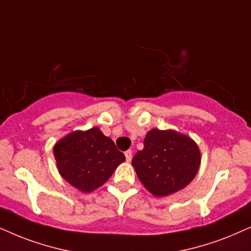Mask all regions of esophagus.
I'll use <instances>...</instances> for the list:
<instances>
[{"label":"esophagus","instance_id":"34e87169","mask_svg":"<svg viewBox=\"0 0 251 251\" xmlns=\"http://www.w3.org/2000/svg\"><path fill=\"white\" fill-rule=\"evenodd\" d=\"M125 157H126V161H127V162H129V161L132 160V151H125Z\"/></svg>","mask_w":251,"mask_h":251}]
</instances>
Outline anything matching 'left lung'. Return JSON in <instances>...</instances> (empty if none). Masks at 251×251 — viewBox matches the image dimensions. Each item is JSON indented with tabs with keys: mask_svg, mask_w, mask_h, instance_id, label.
<instances>
[{
	"mask_svg": "<svg viewBox=\"0 0 251 251\" xmlns=\"http://www.w3.org/2000/svg\"><path fill=\"white\" fill-rule=\"evenodd\" d=\"M201 162V149L190 136L175 129L151 128L132 166L151 195L166 197L191 183Z\"/></svg>",
	"mask_w": 251,
	"mask_h": 251,
	"instance_id": "1",
	"label": "left lung"
}]
</instances>
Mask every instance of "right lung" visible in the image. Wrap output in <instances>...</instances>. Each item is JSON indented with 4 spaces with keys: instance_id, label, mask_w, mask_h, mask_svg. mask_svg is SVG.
Returning a JSON list of instances; mask_svg holds the SVG:
<instances>
[{
    "instance_id": "add662e5",
    "label": "right lung",
    "mask_w": 251,
    "mask_h": 251,
    "mask_svg": "<svg viewBox=\"0 0 251 251\" xmlns=\"http://www.w3.org/2000/svg\"><path fill=\"white\" fill-rule=\"evenodd\" d=\"M53 154L62 178L84 193L102 186L125 161L115 142L98 127L68 133L54 145Z\"/></svg>"
}]
</instances>
